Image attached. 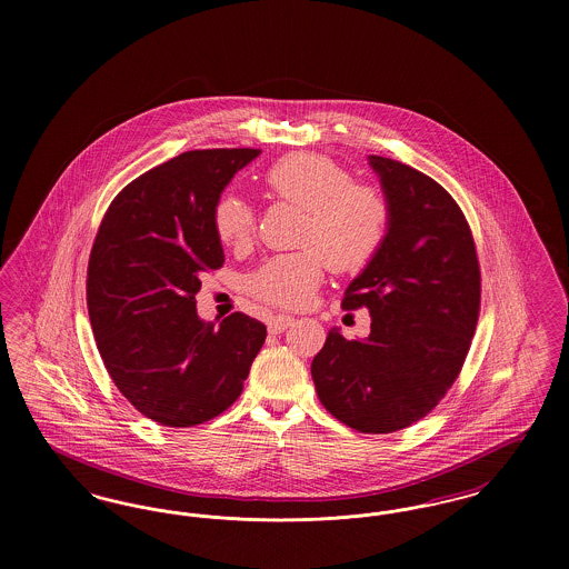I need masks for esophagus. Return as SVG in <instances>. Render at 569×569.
<instances>
[{"label":"esophagus","instance_id":"34e87169","mask_svg":"<svg viewBox=\"0 0 569 569\" xmlns=\"http://www.w3.org/2000/svg\"><path fill=\"white\" fill-rule=\"evenodd\" d=\"M292 325H295L292 316H274V318L269 320V332L271 335H279V332H283L286 328H290Z\"/></svg>","mask_w":569,"mask_h":569}]
</instances>
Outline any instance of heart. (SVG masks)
<instances>
[{"mask_svg":"<svg viewBox=\"0 0 569 569\" xmlns=\"http://www.w3.org/2000/svg\"><path fill=\"white\" fill-rule=\"evenodd\" d=\"M264 183L274 198L302 209L295 253L260 264L247 279L251 297L272 307H305L322 283L325 262L337 272L362 269L383 243L390 207L381 191L353 183L350 170L320 153H290L272 163ZM217 239L243 249L256 232L251 207L223 196L213 211Z\"/></svg>","mask_w":569,"mask_h":569,"instance_id":"1","label":"heart"}]
</instances>
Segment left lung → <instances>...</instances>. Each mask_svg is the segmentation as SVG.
Listing matches in <instances>:
<instances>
[{
    "label": "left lung",
    "instance_id": "left-lung-1",
    "mask_svg": "<svg viewBox=\"0 0 569 569\" xmlns=\"http://www.w3.org/2000/svg\"><path fill=\"white\" fill-rule=\"evenodd\" d=\"M390 223L353 277L343 309L367 307L371 332L330 328L311 362L322 406L360 433H392L433 409L459 376L480 311V267L469 223L431 177L369 156Z\"/></svg>",
    "mask_w": 569,
    "mask_h": 569
}]
</instances>
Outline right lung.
Instances as JSON below:
<instances>
[{
    "label": "right lung",
    "instance_id": "obj_1",
    "mask_svg": "<svg viewBox=\"0 0 569 569\" xmlns=\"http://www.w3.org/2000/svg\"><path fill=\"white\" fill-rule=\"evenodd\" d=\"M260 149L186 151L117 193L87 271L100 356L121 395L163 427H193L243 392L267 326L241 311L219 326L196 311L200 274L223 264L213 211Z\"/></svg>",
    "mask_w": 569,
    "mask_h": 569
}]
</instances>
